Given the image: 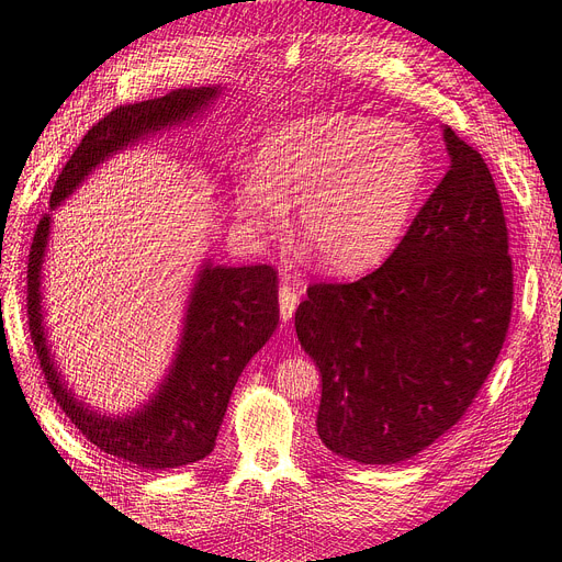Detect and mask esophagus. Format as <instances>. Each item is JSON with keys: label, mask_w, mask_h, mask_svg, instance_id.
Masks as SVG:
<instances>
[{"label": "esophagus", "mask_w": 562, "mask_h": 562, "mask_svg": "<svg viewBox=\"0 0 562 562\" xmlns=\"http://www.w3.org/2000/svg\"><path fill=\"white\" fill-rule=\"evenodd\" d=\"M300 295H302V290L295 288V285L283 283L279 288V311H281L283 321H290L295 316V308L300 304Z\"/></svg>", "instance_id": "esophagus-1"}]
</instances>
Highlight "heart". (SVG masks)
I'll list each match as a JSON object with an SVG mask.
<instances>
[{
    "label": "heart",
    "mask_w": 562,
    "mask_h": 562,
    "mask_svg": "<svg viewBox=\"0 0 562 562\" xmlns=\"http://www.w3.org/2000/svg\"><path fill=\"white\" fill-rule=\"evenodd\" d=\"M254 172L237 179L235 214L277 233L297 205L304 246L334 274L385 258L406 233L426 182V151L413 131L367 115H316L260 140Z\"/></svg>",
    "instance_id": "obj_1"
}]
</instances>
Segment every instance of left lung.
<instances>
[{
  "instance_id": "obj_1",
  "label": "left lung",
  "mask_w": 562,
  "mask_h": 562,
  "mask_svg": "<svg viewBox=\"0 0 562 562\" xmlns=\"http://www.w3.org/2000/svg\"><path fill=\"white\" fill-rule=\"evenodd\" d=\"M450 170L394 254L352 283H313L295 329L323 375L318 436L371 465L406 461L465 415L505 344L514 274L482 154L442 128Z\"/></svg>"
}]
</instances>
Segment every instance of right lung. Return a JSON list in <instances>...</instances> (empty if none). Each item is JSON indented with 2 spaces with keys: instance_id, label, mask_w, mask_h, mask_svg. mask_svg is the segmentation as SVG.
Instances as JSON below:
<instances>
[{
  "instance_id": "obj_1",
  "label": "right lung",
  "mask_w": 562,
  "mask_h": 562,
  "mask_svg": "<svg viewBox=\"0 0 562 562\" xmlns=\"http://www.w3.org/2000/svg\"><path fill=\"white\" fill-rule=\"evenodd\" d=\"M218 87H184L120 105L85 133L61 168L50 210L69 198L99 164L147 136L189 122L216 97ZM50 214L38 221L27 262V318L41 371L53 398L80 434L101 452L136 468L166 470L205 459L216 445L237 378L279 325V277L269 265L226 267L205 262L193 283L177 357L149 403L126 417H108L66 387L48 348L41 306V267L50 237Z\"/></svg>"
}]
</instances>
